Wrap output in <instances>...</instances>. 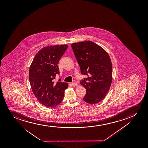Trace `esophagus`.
Masks as SVG:
<instances>
[{
    "instance_id": "34e87169",
    "label": "esophagus",
    "mask_w": 148,
    "mask_h": 148,
    "mask_svg": "<svg viewBox=\"0 0 148 148\" xmlns=\"http://www.w3.org/2000/svg\"><path fill=\"white\" fill-rule=\"evenodd\" d=\"M71 85L73 87L76 86L77 85V83H75V82H73V83H71Z\"/></svg>"
}]
</instances>
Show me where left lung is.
<instances>
[{
	"label": "left lung",
	"mask_w": 148,
	"mask_h": 148,
	"mask_svg": "<svg viewBox=\"0 0 148 148\" xmlns=\"http://www.w3.org/2000/svg\"><path fill=\"white\" fill-rule=\"evenodd\" d=\"M82 75L80 84L86 89L83 100L90 104L101 102L105 97L112 82V64L105 50L91 41L71 44Z\"/></svg>",
	"instance_id": "8db88e82"
}]
</instances>
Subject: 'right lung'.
<instances>
[{
    "instance_id": "add662e5",
    "label": "right lung",
    "mask_w": 148,
    "mask_h": 148,
    "mask_svg": "<svg viewBox=\"0 0 148 148\" xmlns=\"http://www.w3.org/2000/svg\"><path fill=\"white\" fill-rule=\"evenodd\" d=\"M68 45L46 46L36 55L29 69V80L32 91L41 104L55 107L63 100L68 84L61 80L55 82L59 75L58 64Z\"/></svg>"
}]
</instances>
